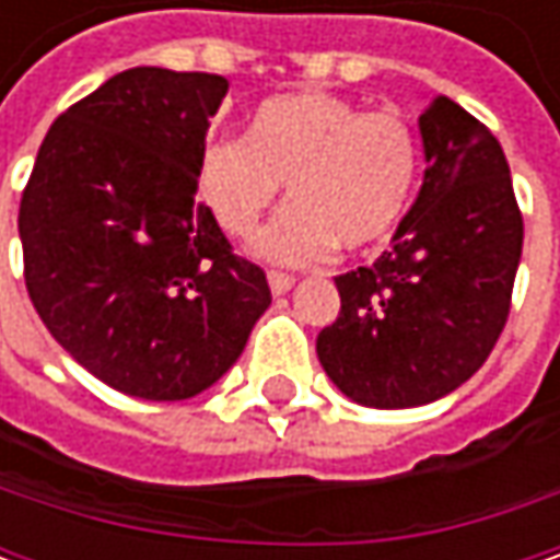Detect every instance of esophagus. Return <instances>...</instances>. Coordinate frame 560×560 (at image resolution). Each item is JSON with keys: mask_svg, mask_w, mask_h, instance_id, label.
<instances>
[{"mask_svg": "<svg viewBox=\"0 0 560 560\" xmlns=\"http://www.w3.org/2000/svg\"><path fill=\"white\" fill-rule=\"evenodd\" d=\"M268 283H270V292H273V295H283V292H290L292 287H295V277H290V273H277V270H270Z\"/></svg>", "mask_w": 560, "mask_h": 560, "instance_id": "obj_1", "label": "esophagus"}]
</instances>
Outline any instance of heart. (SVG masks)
<instances>
[{
    "instance_id": "obj_1",
    "label": "heart",
    "mask_w": 560,
    "mask_h": 560,
    "mask_svg": "<svg viewBox=\"0 0 560 560\" xmlns=\"http://www.w3.org/2000/svg\"><path fill=\"white\" fill-rule=\"evenodd\" d=\"M418 167V137L398 112L292 93L261 102L246 137L208 142L199 192L226 233L248 236L287 184L292 205L252 252L273 265H312L336 243L364 252L389 240L411 205Z\"/></svg>"
}]
</instances>
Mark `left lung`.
Masks as SVG:
<instances>
[{
    "mask_svg": "<svg viewBox=\"0 0 560 560\" xmlns=\"http://www.w3.org/2000/svg\"><path fill=\"white\" fill-rule=\"evenodd\" d=\"M423 184L371 268L336 277L320 368L368 408H418L477 374L502 334L524 218L499 140L452 98L418 118Z\"/></svg>",
    "mask_w": 560,
    "mask_h": 560,
    "instance_id": "1",
    "label": "left lung"
}]
</instances>
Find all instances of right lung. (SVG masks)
I'll return each mask as SVG.
<instances>
[{
    "mask_svg": "<svg viewBox=\"0 0 560 560\" xmlns=\"http://www.w3.org/2000/svg\"><path fill=\"white\" fill-rule=\"evenodd\" d=\"M224 77L130 68L55 120L18 233L36 314L124 396L180 401L236 364L268 312L265 270L196 202Z\"/></svg>",
    "mask_w": 560,
    "mask_h": 560,
    "instance_id": "right-lung-1",
    "label": "right lung"
}]
</instances>
